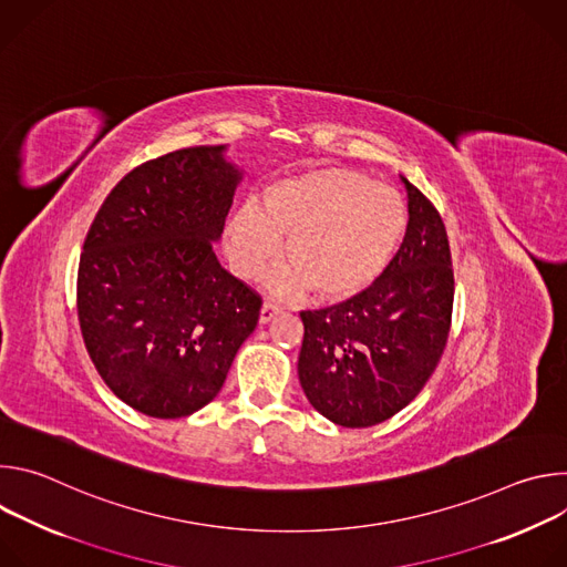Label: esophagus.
<instances>
[{
    "label": "esophagus",
    "mask_w": 567,
    "mask_h": 567,
    "mask_svg": "<svg viewBox=\"0 0 567 567\" xmlns=\"http://www.w3.org/2000/svg\"><path fill=\"white\" fill-rule=\"evenodd\" d=\"M280 311H282V307H280L278 302L267 300V302L262 305V309H260V322H269V320H274Z\"/></svg>",
    "instance_id": "esophagus-1"
}]
</instances>
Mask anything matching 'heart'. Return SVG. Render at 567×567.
I'll return each mask as SVG.
<instances>
[{
	"mask_svg": "<svg viewBox=\"0 0 567 567\" xmlns=\"http://www.w3.org/2000/svg\"><path fill=\"white\" fill-rule=\"evenodd\" d=\"M401 195L346 168H307L287 175L233 213L226 256L241 278H256L280 256L289 262L269 274V287L298 296L313 287L320 298L343 300L374 285L406 235Z\"/></svg>",
	"mask_w": 567,
	"mask_h": 567,
	"instance_id": "obj_1",
	"label": "heart"
}]
</instances>
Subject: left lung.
<instances>
[{"mask_svg": "<svg viewBox=\"0 0 567 567\" xmlns=\"http://www.w3.org/2000/svg\"><path fill=\"white\" fill-rule=\"evenodd\" d=\"M401 182L409 226L383 276L346 302L300 311V385L320 415L346 429L406 409L449 341L455 280L446 228L433 202Z\"/></svg>", "mask_w": 567, "mask_h": 567, "instance_id": "obj_1", "label": "left lung"}]
</instances>
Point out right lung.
<instances>
[{
	"label": "right lung",
	"mask_w": 567,
	"mask_h": 567,
	"mask_svg": "<svg viewBox=\"0 0 567 567\" xmlns=\"http://www.w3.org/2000/svg\"><path fill=\"white\" fill-rule=\"evenodd\" d=\"M239 177L224 145L150 158L112 188L85 237L80 332L107 388L147 417L204 409L258 326L260 293L213 251Z\"/></svg>",
	"instance_id": "add662e5"
}]
</instances>
